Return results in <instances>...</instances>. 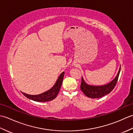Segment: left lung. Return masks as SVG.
I'll list each match as a JSON object with an SVG mask.
<instances>
[{"label":"left lung","instance_id":"8db88e82","mask_svg":"<svg viewBox=\"0 0 133 133\" xmlns=\"http://www.w3.org/2000/svg\"><path fill=\"white\" fill-rule=\"evenodd\" d=\"M121 70V66L119 67V71L116 77L112 80L110 82L102 86H92L87 84L84 79L82 78L81 89L84 94L87 97L91 98H99L102 97L103 96L109 94L112 90L114 89L118 81L119 77V72Z\"/></svg>","mask_w":133,"mask_h":133}]
</instances>
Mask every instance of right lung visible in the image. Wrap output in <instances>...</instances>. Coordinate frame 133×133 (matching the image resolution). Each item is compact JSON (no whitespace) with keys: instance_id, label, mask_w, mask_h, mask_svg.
I'll return each mask as SVG.
<instances>
[{"instance_id":"obj_1","label":"right lung","mask_w":133,"mask_h":133,"mask_svg":"<svg viewBox=\"0 0 133 133\" xmlns=\"http://www.w3.org/2000/svg\"><path fill=\"white\" fill-rule=\"evenodd\" d=\"M64 72H62L58 78L54 85L51 88L47 91H45L42 94L38 95H30L26 94L24 92H22L25 97L27 98L34 101L36 102H48L52 101L57 97L58 92L60 90L61 87L62 86V82H63V77H64Z\"/></svg>"}]
</instances>
